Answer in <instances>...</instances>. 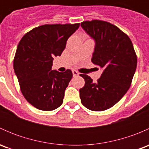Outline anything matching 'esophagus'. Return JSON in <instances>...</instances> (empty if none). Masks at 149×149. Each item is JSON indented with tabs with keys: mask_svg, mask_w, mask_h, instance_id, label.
I'll return each instance as SVG.
<instances>
[{
	"mask_svg": "<svg viewBox=\"0 0 149 149\" xmlns=\"http://www.w3.org/2000/svg\"><path fill=\"white\" fill-rule=\"evenodd\" d=\"M79 75V72H77L76 70H73V76H78Z\"/></svg>",
	"mask_w": 149,
	"mask_h": 149,
	"instance_id": "34e87169",
	"label": "esophagus"
}]
</instances>
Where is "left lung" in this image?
Returning a JSON list of instances; mask_svg holds the SVG:
<instances>
[{"mask_svg": "<svg viewBox=\"0 0 149 149\" xmlns=\"http://www.w3.org/2000/svg\"><path fill=\"white\" fill-rule=\"evenodd\" d=\"M94 40L91 62L103 70L96 83L86 74H80L85 85L80 88L82 104L92 111H104L118 103L131 85L137 66V56L128 36L118 26L100 20L81 24Z\"/></svg>", "mask_w": 149, "mask_h": 149, "instance_id": "left-lung-1", "label": "left lung"}]
</instances>
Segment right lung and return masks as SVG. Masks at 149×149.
Instances as JSON below:
<instances>
[{
    "mask_svg": "<svg viewBox=\"0 0 149 149\" xmlns=\"http://www.w3.org/2000/svg\"><path fill=\"white\" fill-rule=\"evenodd\" d=\"M79 24L42 25L29 31L19 42L13 69L22 94L37 109L51 111L62 104L73 73L69 69L63 73L52 70V61L55 56H61Z\"/></svg>",
    "mask_w": 149,
    "mask_h": 149,
    "instance_id": "right-lung-1",
    "label": "right lung"
}]
</instances>
